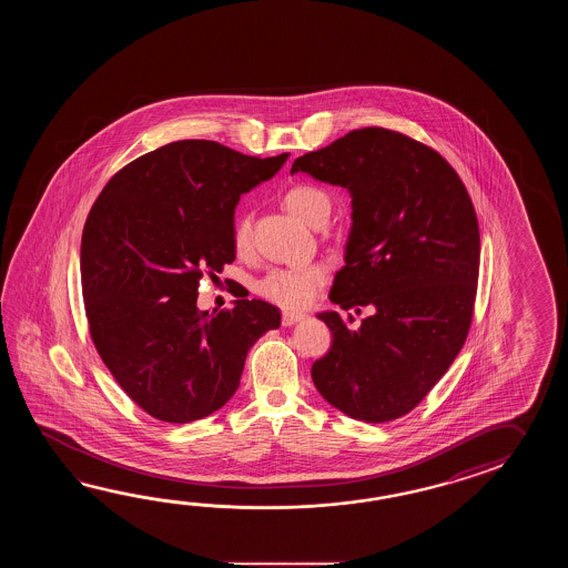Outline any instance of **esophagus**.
Instances as JSON below:
<instances>
[{"mask_svg": "<svg viewBox=\"0 0 568 568\" xmlns=\"http://www.w3.org/2000/svg\"><path fill=\"white\" fill-rule=\"evenodd\" d=\"M302 318H304V314L302 313H284L282 314V325H296V323H298V321H302Z\"/></svg>", "mask_w": 568, "mask_h": 568, "instance_id": "34e87169", "label": "esophagus"}]
</instances>
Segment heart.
Instances as JSON below:
<instances>
[{"label": "heart", "mask_w": 568, "mask_h": 568, "mask_svg": "<svg viewBox=\"0 0 568 568\" xmlns=\"http://www.w3.org/2000/svg\"><path fill=\"white\" fill-rule=\"evenodd\" d=\"M284 206L304 223L318 227L331 215V196L313 184H296L284 194ZM252 215L242 213L235 221L233 242L242 252L250 245ZM326 282V270L321 264L272 267L255 282V292L282 308H302L313 301L316 290Z\"/></svg>", "instance_id": "obj_1"}]
</instances>
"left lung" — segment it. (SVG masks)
Segmentation results:
<instances>
[{"label": "left lung", "instance_id": "left-lung-1", "mask_svg": "<svg viewBox=\"0 0 568 568\" xmlns=\"http://www.w3.org/2000/svg\"><path fill=\"white\" fill-rule=\"evenodd\" d=\"M290 172L349 191L345 266L328 298L374 308L355 331L318 314L333 343L313 363L314 386L355 420H396L447 374L471 326L481 243L469 193L436 150L384 128L353 130Z\"/></svg>", "mask_w": 568, "mask_h": 568}]
</instances>
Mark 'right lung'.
Segmentation results:
<instances>
[{
	"label": "right lung",
	"mask_w": 568,
	"mask_h": 568,
	"mask_svg": "<svg viewBox=\"0 0 568 568\" xmlns=\"http://www.w3.org/2000/svg\"><path fill=\"white\" fill-rule=\"evenodd\" d=\"M288 154L254 158L181 140L135 158L105 184L81 240L95 349L121 389L162 423L205 418L240 387L247 351L278 328L264 301L196 308L199 284L235 260L233 215Z\"/></svg>",
	"instance_id": "1"
}]
</instances>
